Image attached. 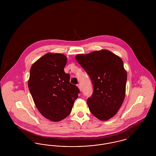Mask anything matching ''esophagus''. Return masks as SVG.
I'll return each mask as SVG.
<instances>
[{
    "label": "esophagus",
    "instance_id": "esophagus-1",
    "mask_svg": "<svg viewBox=\"0 0 156 156\" xmlns=\"http://www.w3.org/2000/svg\"><path fill=\"white\" fill-rule=\"evenodd\" d=\"M78 87L79 88V89H80V90L81 91L82 90V87L81 86V84L80 83H79V84H78Z\"/></svg>",
    "mask_w": 156,
    "mask_h": 156
}]
</instances>
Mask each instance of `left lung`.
<instances>
[{
  "instance_id": "8db88e82",
  "label": "left lung",
  "mask_w": 156,
  "mask_h": 156,
  "mask_svg": "<svg viewBox=\"0 0 156 156\" xmlns=\"http://www.w3.org/2000/svg\"><path fill=\"white\" fill-rule=\"evenodd\" d=\"M75 59L92 82L93 94L87 102L90 111L101 120L111 119L125 97L127 73L122 59L107 50L78 54Z\"/></svg>"
}]
</instances>
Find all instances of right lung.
<instances>
[{
  "label": "right lung",
  "instance_id": "right-lung-1",
  "mask_svg": "<svg viewBox=\"0 0 156 156\" xmlns=\"http://www.w3.org/2000/svg\"><path fill=\"white\" fill-rule=\"evenodd\" d=\"M67 60L64 54L49 52L30 68L28 87L34 102L40 113L52 122L67 118L80 93L64 72Z\"/></svg>",
  "mask_w": 156,
  "mask_h": 156
}]
</instances>
